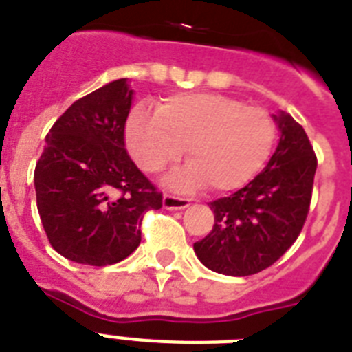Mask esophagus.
Instances as JSON below:
<instances>
[{
  "mask_svg": "<svg viewBox=\"0 0 352 352\" xmlns=\"http://www.w3.org/2000/svg\"><path fill=\"white\" fill-rule=\"evenodd\" d=\"M162 206L168 211H181L190 206V200L181 199V197H173V195H164L162 197Z\"/></svg>",
  "mask_w": 352,
  "mask_h": 352,
  "instance_id": "34e87169",
  "label": "esophagus"
}]
</instances>
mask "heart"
Wrapping results in <instances>:
<instances>
[{
    "label": "heart",
    "mask_w": 352,
    "mask_h": 352,
    "mask_svg": "<svg viewBox=\"0 0 352 352\" xmlns=\"http://www.w3.org/2000/svg\"><path fill=\"white\" fill-rule=\"evenodd\" d=\"M126 146L143 171L155 173L177 162L186 148L188 164L164 179L168 188L191 191L238 190L265 166L276 140L267 111L217 93L175 94L157 112L135 107L126 121Z\"/></svg>",
    "instance_id": "heart-1"
}]
</instances>
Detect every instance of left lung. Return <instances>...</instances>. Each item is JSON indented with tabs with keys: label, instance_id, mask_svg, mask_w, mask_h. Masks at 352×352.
Wrapping results in <instances>:
<instances>
[{
	"label": "left lung",
	"instance_id": "1",
	"mask_svg": "<svg viewBox=\"0 0 352 352\" xmlns=\"http://www.w3.org/2000/svg\"><path fill=\"white\" fill-rule=\"evenodd\" d=\"M279 143L265 170L249 184L211 202L214 226L193 245L204 267L223 276H252L290 249L300 234L317 157L302 126L285 111L272 114Z\"/></svg>",
	"mask_w": 352,
	"mask_h": 352
}]
</instances>
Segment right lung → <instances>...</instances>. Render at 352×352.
Listing matches in <instances>:
<instances>
[{"label": "right lung", "mask_w": 352, "mask_h": 352, "mask_svg": "<svg viewBox=\"0 0 352 352\" xmlns=\"http://www.w3.org/2000/svg\"><path fill=\"white\" fill-rule=\"evenodd\" d=\"M134 100L126 78L76 100L52 126L35 166L37 209L50 243L69 261L105 267L141 243V220L162 195L125 148Z\"/></svg>", "instance_id": "add662e5"}]
</instances>
